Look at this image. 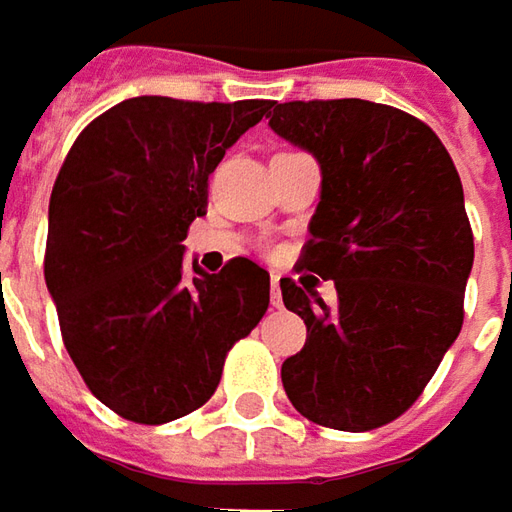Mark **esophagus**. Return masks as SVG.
Returning a JSON list of instances; mask_svg holds the SVG:
<instances>
[{
	"mask_svg": "<svg viewBox=\"0 0 512 512\" xmlns=\"http://www.w3.org/2000/svg\"><path fill=\"white\" fill-rule=\"evenodd\" d=\"M270 302L273 307H282V287H279V276L270 279Z\"/></svg>",
	"mask_w": 512,
	"mask_h": 512,
	"instance_id": "1",
	"label": "esophagus"
}]
</instances>
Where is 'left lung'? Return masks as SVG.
<instances>
[{
    "mask_svg": "<svg viewBox=\"0 0 512 512\" xmlns=\"http://www.w3.org/2000/svg\"><path fill=\"white\" fill-rule=\"evenodd\" d=\"M270 128L316 156L322 199L282 302L307 325L282 364L293 407L310 422L364 433L422 396L464 322L473 230L462 179L442 139L390 105L313 99L273 105Z\"/></svg>",
    "mask_w": 512,
    "mask_h": 512,
    "instance_id": "1",
    "label": "left lung"
}]
</instances>
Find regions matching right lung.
<instances>
[{
  "label": "right lung",
  "instance_id": "obj_1",
  "mask_svg": "<svg viewBox=\"0 0 512 512\" xmlns=\"http://www.w3.org/2000/svg\"><path fill=\"white\" fill-rule=\"evenodd\" d=\"M267 110V99H125L79 133L56 176L45 282L76 370L128 422L202 407L270 305L265 267L236 256L219 273L196 259L190 270L182 245L207 213V176Z\"/></svg>",
  "mask_w": 512,
  "mask_h": 512
}]
</instances>
